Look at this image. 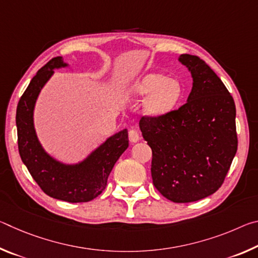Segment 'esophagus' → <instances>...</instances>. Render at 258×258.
Wrapping results in <instances>:
<instances>
[{"label": "esophagus", "instance_id": "obj_1", "mask_svg": "<svg viewBox=\"0 0 258 258\" xmlns=\"http://www.w3.org/2000/svg\"><path fill=\"white\" fill-rule=\"evenodd\" d=\"M128 139L131 142H138L140 139H141V135L135 128H131L128 131Z\"/></svg>", "mask_w": 258, "mask_h": 258}]
</instances>
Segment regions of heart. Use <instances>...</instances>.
Listing matches in <instances>:
<instances>
[{
    "mask_svg": "<svg viewBox=\"0 0 258 258\" xmlns=\"http://www.w3.org/2000/svg\"><path fill=\"white\" fill-rule=\"evenodd\" d=\"M132 93L138 97L150 94L146 103V110L150 115L159 116L175 106L181 94V86L172 78H166L159 74H149L135 83Z\"/></svg>",
    "mask_w": 258,
    "mask_h": 258,
    "instance_id": "obj_1",
    "label": "heart"
}]
</instances>
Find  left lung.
I'll use <instances>...</instances> for the list:
<instances>
[{"label":"left lung","mask_w":258,"mask_h":258,"mask_svg":"<svg viewBox=\"0 0 258 258\" xmlns=\"http://www.w3.org/2000/svg\"><path fill=\"white\" fill-rule=\"evenodd\" d=\"M194 85L187 101L140 119L152 150V183L173 203H192L223 184L238 149L235 104L212 68L197 55L181 54Z\"/></svg>","instance_id":"left-lung-1"}]
</instances>
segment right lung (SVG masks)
Returning <instances> with one entry per match:
<instances>
[{
  "label": "right lung",
  "instance_id": "add662e5",
  "mask_svg": "<svg viewBox=\"0 0 258 258\" xmlns=\"http://www.w3.org/2000/svg\"><path fill=\"white\" fill-rule=\"evenodd\" d=\"M61 56L51 59L30 81L18 102L16 115L18 149L21 160L42 191L68 203H86L106 189L113 165L128 147L127 130L109 138L85 161L68 166L46 155L38 142L33 124V110L43 85L54 68L63 67Z\"/></svg>",
  "mask_w": 258,
  "mask_h": 258
}]
</instances>
